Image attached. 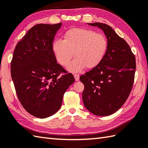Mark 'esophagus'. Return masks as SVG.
Listing matches in <instances>:
<instances>
[{
	"label": "esophagus",
	"instance_id": "esophagus-1",
	"mask_svg": "<svg viewBox=\"0 0 148 148\" xmlns=\"http://www.w3.org/2000/svg\"><path fill=\"white\" fill-rule=\"evenodd\" d=\"M74 76L75 78V80L79 81V74H74Z\"/></svg>",
	"mask_w": 148,
	"mask_h": 148
}]
</instances>
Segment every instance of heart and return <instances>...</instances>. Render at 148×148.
<instances>
[{
  "label": "heart",
  "instance_id": "obj_1",
  "mask_svg": "<svg viewBox=\"0 0 148 148\" xmlns=\"http://www.w3.org/2000/svg\"><path fill=\"white\" fill-rule=\"evenodd\" d=\"M64 37V40H55L52 49L59 64L64 67L69 65L74 53L76 58L67 68L72 72L97 67L108 50L106 37L92 30L74 28L68 30Z\"/></svg>",
  "mask_w": 148,
  "mask_h": 148
}]
</instances>
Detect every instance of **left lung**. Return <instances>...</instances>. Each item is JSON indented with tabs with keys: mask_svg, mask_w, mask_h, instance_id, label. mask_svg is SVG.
Instances as JSON below:
<instances>
[{
	"mask_svg": "<svg viewBox=\"0 0 148 148\" xmlns=\"http://www.w3.org/2000/svg\"><path fill=\"white\" fill-rule=\"evenodd\" d=\"M101 29L108 48L101 62L80 76L84 84L83 101L92 114L106 116L116 112L126 102L132 88L136 64L129 45L108 25L88 23Z\"/></svg>",
	"mask_w": 148,
	"mask_h": 148,
	"instance_id": "8db88e82",
	"label": "left lung"
}]
</instances>
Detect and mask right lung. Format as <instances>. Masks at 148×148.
I'll list each match as a JSON object with an SVG mask.
<instances>
[{"instance_id":"obj_1","label":"right lung","mask_w":148,"mask_h":148,"mask_svg":"<svg viewBox=\"0 0 148 148\" xmlns=\"http://www.w3.org/2000/svg\"><path fill=\"white\" fill-rule=\"evenodd\" d=\"M61 26L62 23L34 26L18 42L12 56L11 74L18 98L24 109L37 118L55 114L66 90L75 81L73 75L58 64L52 49Z\"/></svg>"}]
</instances>
